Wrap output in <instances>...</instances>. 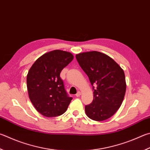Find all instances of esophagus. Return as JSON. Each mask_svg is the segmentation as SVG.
<instances>
[{
	"instance_id": "obj_1",
	"label": "esophagus",
	"mask_w": 150,
	"mask_h": 150,
	"mask_svg": "<svg viewBox=\"0 0 150 150\" xmlns=\"http://www.w3.org/2000/svg\"><path fill=\"white\" fill-rule=\"evenodd\" d=\"M75 96H77V97H79V96H81V92H79V91H78V92L77 94H75Z\"/></svg>"
}]
</instances>
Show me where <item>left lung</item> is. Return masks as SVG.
<instances>
[{
    "mask_svg": "<svg viewBox=\"0 0 150 150\" xmlns=\"http://www.w3.org/2000/svg\"><path fill=\"white\" fill-rule=\"evenodd\" d=\"M76 59L94 91L92 103L85 105L86 115L97 121L111 117L120 108L126 92L123 70L112 58L100 52L80 53Z\"/></svg>",
    "mask_w": 150,
    "mask_h": 150,
    "instance_id": "1",
    "label": "left lung"
}]
</instances>
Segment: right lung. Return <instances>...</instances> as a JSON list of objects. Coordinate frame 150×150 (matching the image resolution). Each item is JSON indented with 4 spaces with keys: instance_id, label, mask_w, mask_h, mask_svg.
Returning a JSON list of instances; mask_svg holds the SVG:
<instances>
[{
    "instance_id": "right-lung-1",
    "label": "right lung",
    "mask_w": 150,
    "mask_h": 150,
    "mask_svg": "<svg viewBox=\"0 0 150 150\" xmlns=\"http://www.w3.org/2000/svg\"><path fill=\"white\" fill-rule=\"evenodd\" d=\"M73 59L70 52L56 50L43 54L30 68L27 76L29 96L42 115L54 117L67 110L72 98L65 89L60 73Z\"/></svg>"
}]
</instances>
